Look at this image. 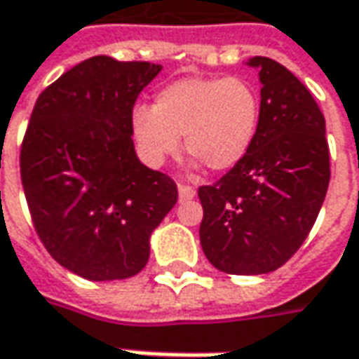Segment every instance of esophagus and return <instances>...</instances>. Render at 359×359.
Here are the masks:
<instances>
[{
	"mask_svg": "<svg viewBox=\"0 0 359 359\" xmlns=\"http://www.w3.org/2000/svg\"><path fill=\"white\" fill-rule=\"evenodd\" d=\"M177 194H180V201H187V199H194L197 191L196 187H191V185L180 184L177 185Z\"/></svg>",
	"mask_w": 359,
	"mask_h": 359,
	"instance_id": "1",
	"label": "esophagus"
}]
</instances>
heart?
Listing matches in <instances>:
<instances>
[{
  "instance_id": "b5f03b06",
  "label": "heart",
  "mask_w": 359,
  "mask_h": 359,
  "mask_svg": "<svg viewBox=\"0 0 359 359\" xmlns=\"http://www.w3.org/2000/svg\"><path fill=\"white\" fill-rule=\"evenodd\" d=\"M261 118V96L241 76H185L165 84L151 108L132 112V134L142 158L162 165L180 150L211 172H227L251 148Z\"/></svg>"
}]
</instances>
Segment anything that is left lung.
I'll list each match as a JSON object with an SVG mask.
<instances>
[{"instance_id":"obj_1","label":"left lung","mask_w":359,"mask_h":359,"mask_svg":"<svg viewBox=\"0 0 359 359\" xmlns=\"http://www.w3.org/2000/svg\"><path fill=\"white\" fill-rule=\"evenodd\" d=\"M247 65L263 84L255 140L241 162L197 191L201 249L227 275L283 266L309 237L330 184L326 122L314 96L269 57Z\"/></svg>"}]
</instances>
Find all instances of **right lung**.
Segmentation results:
<instances>
[{
    "label": "right lung",
    "instance_id": "right-lung-1",
    "mask_svg": "<svg viewBox=\"0 0 359 359\" xmlns=\"http://www.w3.org/2000/svg\"><path fill=\"white\" fill-rule=\"evenodd\" d=\"M162 71L146 61L90 57L37 98L21 144V184L49 255L88 280L138 275L150 235L177 201L170 175L146 168L132 108Z\"/></svg>",
    "mask_w": 359,
    "mask_h": 359
}]
</instances>
